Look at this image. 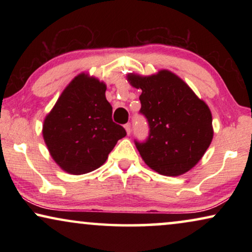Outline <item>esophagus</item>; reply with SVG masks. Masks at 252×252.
I'll use <instances>...</instances> for the list:
<instances>
[{
    "label": "esophagus",
    "instance_id": "esophagus-1",
    "mask_svg": "<svg viewBox=\"0 0 252 252\" xmlns=\"http://www.w3.org/2000/svg\"><path fill=\"white\" fill-rule=\"evenodd\" d=\"M124 127H125L127 134H129L130 133V124H126V125L124 126Z\"/></svg>",
    "mask_w": 252,
    "mask_h": 252
}]
</instances>
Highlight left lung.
I'll use <instances>...</instances> for the list:
<instances>
[{
	"label": "left lung",
	"instance_id": "left-lung-1",
	"mask_svg": "<svg viewBox=\"0 0 252 252\" xmlns=\"http://www.w3.org/2000/svg\"><path fill=\"white\" fill-rule=\"evenodd\" d=\"M129 84L142 91L140 112L149 124V136L135 146L148 166L177 177L191 170L213 137L212 115L204 101L171 71L142 77L129 73Z\"/></svg>",
	"mask_w": 252,
	"mask_h": 252
}]
</instances>
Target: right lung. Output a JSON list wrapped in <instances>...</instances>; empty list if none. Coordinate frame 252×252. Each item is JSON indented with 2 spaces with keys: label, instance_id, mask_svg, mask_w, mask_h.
I'll return each mask as SVG.
<instances>
[{
  "label": "right lung",
  "instance_id": "add662e5",
  "mask_svg": "<svg viewBox=\"0 0 252 252\" xmlns=\"http://www.w3.org/2000/svg\"><path fill=\"white\" fill-rule=\"evenodd\" d=\"M105 91L104 82L80 73L44 118V142L53 159L67 173L79 175L98 168L118 140L126 136L125 128L112 122Z\"/></svg>",
  "mask_w": 252,
  "mask_h": 252
}]
</instances>
